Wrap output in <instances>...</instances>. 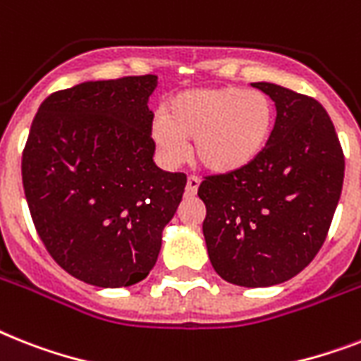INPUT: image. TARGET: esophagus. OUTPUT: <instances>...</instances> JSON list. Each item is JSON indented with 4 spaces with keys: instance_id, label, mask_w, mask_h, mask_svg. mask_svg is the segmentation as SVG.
<instances>
[{
    "instance_id": "esophagus-1",
    "label": "esophagus",
    "mask_w": 361,
    "mask_h": 361,
    "mask_svg": "<svg viewBox=\"0 0 361 361\" xmlns=\"http://www.w3.org/2000/svg\"><path fill=\"white\" fill-rule=\"evenodd\" d=\"M198 187H200V180H198V178H195V176H189V178H187L185 195L195 196L196 192H198Z\"/></svg>"
}]
</instances>
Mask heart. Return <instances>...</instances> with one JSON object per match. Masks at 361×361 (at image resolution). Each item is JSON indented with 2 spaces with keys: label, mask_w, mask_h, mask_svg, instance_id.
<instances>
[{
  "label": "heart",
  "mask_w": 361,
  "mask_h": 361,
  "mask_svg": "<svg viewBox=\"0 0 361 361\" xmlns=\"http://www.w3.org/2000/svg\"><path fill=\"white\" fill-rule=\"evenodd\" d=\"M274 120V105L262 90H187L166 102L165 116H155L152 139L166 165L185 159L187 140H195L192 154L204 171L235 174L265 152Z\"/></svg>",
  "instance_id": "heart-1"
}]
</instances>
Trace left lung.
<instances>
[{
	"label": "left lung",
	"instance_id": "obj_1",
	"mask_svg": "<svg viewBox=\"0 0 361 361\" xmlns=\"http://www.w3.org/2000/svg\"><path fill=\"white\" fill-rule=\"evenodd\" d=\"M276 105L265 152L235 174L206 176L198 196L216 274L243 287L297 276L323 247L341 196L345 157L317 99L274 83H252Z\"/></svg>",
	"mask_w": 361,
	"mask_h": 361
}]
</instances>
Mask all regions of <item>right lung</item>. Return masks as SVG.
<instances>
[{"mask_svg": "<svg viewBox=\"0 0 361 361\" xmlns=\"http://www.w3.org/2000/svg\"><path fill=\"white\" fill-rule=\"evenodd\" d=\"M157 75L87 81L37 111L22 181L38 237L64 271L98 287H128L154 269L161 233L187 176L154 163Z\"/></svg>", "mask_w": 361, "mask_h": 361, "instance_id": "add662e5", "label": "right lung"}]
</instances>
